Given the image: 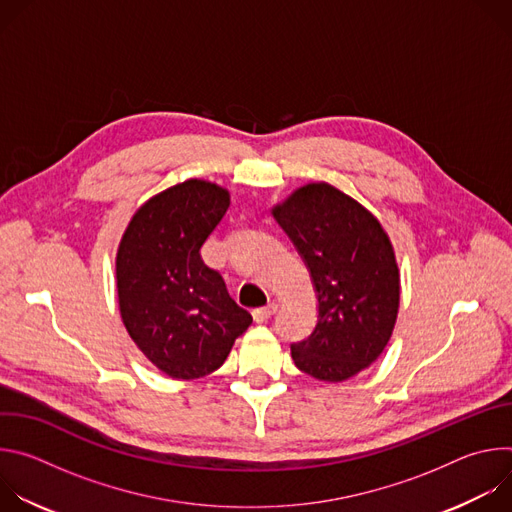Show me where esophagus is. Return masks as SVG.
Instances as JSON below:
<instances>
[{"label":"esophagus","instance_id":"obj_1","mask_svg":"<svg viewBox=\"0 0 512 512\" xmlns=\"http://www.w3.org/2000/svg\"><path fill=\"white\" fill-rule=\"evenodd\" d=\"M275 312H277V304H269V306L257 308V310H253V320H255L257 324L267 322L271 316H275Z\"/></svg>","mask_w":512,"mask_h":512}]
</instances>
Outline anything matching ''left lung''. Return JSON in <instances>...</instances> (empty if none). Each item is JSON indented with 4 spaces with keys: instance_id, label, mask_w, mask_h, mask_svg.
Wrapping results in <instances>:
<instances>
[{
    "instance_id": "8db88e82",
    "label": "left lung",
    "mask_w": 512,
    "mask_h": 512,
    "mask_svg": "<svg viewBox=\"0 0 512 512\" xmlns=\"http://www.w3.org/2000/svg\"><path fill=\"white\" fill-rule=\"evenodd\" d=\"M304 257L318 294L312 336L291 344L306 375L342 383L369 369L393 334L401 275L379 218L328 182H310L271 208Z\"/></svg>"
}]
</instances>
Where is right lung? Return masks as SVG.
<instances>
[{
  "instance_id": "1",
  "label": "right lung",
  "mask_w": 512,
  "mask_h": 512,
  "mask_svg": "<svg viewBox=\"0 0 512 512\" xmlns=\"http://www.w3.org/2000/svg\"><path fill=\"white\" fill-rule=\"evenodd\" d=\"M229 204L227 188L190 178L143 202L119 241L121 320L143 356L172 379L214 373L253 322L200 257Z\"/></svg>"
}]
</instances>
